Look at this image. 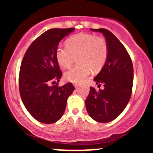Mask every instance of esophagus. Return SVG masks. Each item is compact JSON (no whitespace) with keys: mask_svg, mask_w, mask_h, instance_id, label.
<instances>
[{"mask_svg":"<svg viewBox=\"0 0 153 153\" xmlns=\"http://www.w3.org/2000/svg\"><path fill=\"white\" fill-rule=\"evenodd\" d=\"M74 86H75V88H78L79 85H78V84H74Z\"/></svg>","mask_w":153,"mask_h":153,"instance_id":"esophagus-1","label":"esophagus"}]
</instances>
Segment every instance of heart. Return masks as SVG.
<instances>
[{"mask_svg":"<svg viewBox=\"0 0 153 153\" xmlns=\"http://www.w3.org/2000/svg\"><path fill=\"white\" fill-rule=\"evenodd\" d=\"M108 47L103 37L92 34H77L67 41V46L59 44L55 49V58L61 67L66 69L74 62L78 63L64 73L66 80L73 83H80L94 71L101 69L106 63Z\"/></svg>","mask_w":153,"mask_h":153,"instance_id":"1","label":"heart"}]
</instances>
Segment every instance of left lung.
<instances>
[{
	"mask_svg": "<svg viewBox=\"0 0 153 153\" xmlns=\"http://www.w3.org/2000/svg\"><path fill=\"white\" fill-rule=\"evenodd\" d=\"M105 37L108 55L94 81L104 89L90 87L85 101L86 110L95 121L107 123L113 121L124 111L131 98L133 84V66L130 56L119 40L106 29H90Z\"/></svg>",
	"mask_w": 153,
	"mask_h": 153,
	"instance_id": "8db88e82",
	"label": "left lung"
}]
</instances>
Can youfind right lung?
<instances>
[{"label":"right lung","mask_w":153,"mask_h":153,"mask_svg":"<svg viewBox=\"0 0 153 153\" xmlns=\"http://www.w3.org/2000/svg\"><path fill=\"white\" fill-rule=\"evenodd\" d=\"M75 28L51 29L29 46L21 62L19 90L26 109L35 119L44 124L58 121L64 115L69 95L75 90L72 83L49 86L62 76L55 58L59 42Z\"/></svg>","instance_id":"right-lung-1"}]
</instances>
